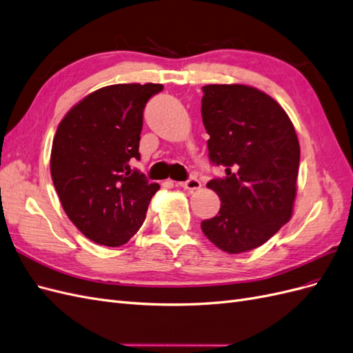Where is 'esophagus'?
Listing matches in <instances>:
<instances>
[{"label":"esophagus","mask_w":353,"mask_h":353,"mask_svg":"<svg viewBox=\"0 0 353 353\" xmlns=\"http://www.w3.org/2000/svg\"><path fill=\"white\" fill-rule=\"evenodd\" d=\"M176 185H178V187H181V188H184V190H190V191L199 190V188L201 187L200 181H199L197 178H194V176L188 178L187 181H184V183H176Z\"/></svg>","instance_id":"obj_1"}]
</instances>
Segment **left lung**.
I'll use <instances>...</instances> for the list:
<instances>
[{"mask_svg": "<svg viewBox=\"0 0 353 353\" xmlns=\"http://www.w3.org/2000/svg\"><path fill=\"white\" fill-rule=\"evenodd\" d=\"M201 117L210 162L227 174L206 185L221 209L201 231L230 254L253 250L293 215L301 160L294 126L268 94L241 83L205 85Z\"/></svg>", "mask_w": 353, "mask_h": 353, "instance_id": "left-lung-1", "label": "left lung"}]
</instances>
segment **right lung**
I'll return each instance as SVG.
<instances>
[{"label": "right lung", "instance_id": "add662e5", "mask_svg": "<svg viewBox=\"0 0 353 353\" xmlns=\"http://www.w3.org/2000/svg\"><path fill=\"white\" fill-rule=\"evenodd\" d=\"M162 83H116L88 94L65 114L52 140L50 170L60 203L85 237L109 248L140 230L156 191L140 160L143 110Z\"/></svg>", "mask_w": 353, "mask_h": 353}]
</instances>
